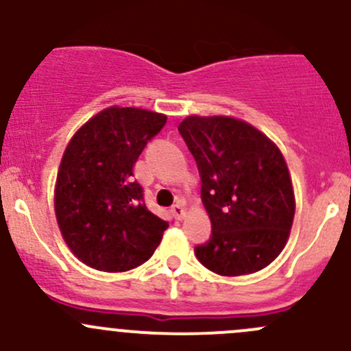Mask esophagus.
Returning <instances> with one entry per match:
<instances>
[{"label":"esophagus","instance_id":"obj_1","mask_svg":"<svg viewBox=\"0 0 351 351\" xmlns=\"http://www.w3.org/2000/svg\"><path fill=\"white\" fill-rule=\"evenodd\" d=\"M171 214L175 219H182L183 215H185V205L182 204V202H178V204H175L171 207Z\"/></svg>","mask_w":351,"mask_h":351}]
</instances>
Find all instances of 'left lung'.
Here are the masks:
<instances>
[{
	"mask_svg": "<svg viewBox=\"0 0 351 351\" xmlns=\"http://www.w3.org/2000/svg\"><path fill=\"white\" fill-rule=\"evenodd\" d=\"M178 132L195 158L212 222L208 241L195 246L198 261L224 277L268 267L284 250L295 214L278 147L231 117H186Z\"/></svg>",
	"mask_w": 351,
	"mask_h": 351,
	"instance_id": "8db88e82",
	"label": "left lung"
}]
</instances>
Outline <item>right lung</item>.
<instances>
[{
    "label": "right lung",
    "instance_id": "right-lung-1",
    "mask_svg": "<svg viewBox=\"0 0 351 351\" xmlns=\"http://www.w3.org/2000/svg\"><path fill=\"white\" fill-rule=\"evenodd\" d=\"M166 117L112 107L88 120L67 144L56 183L62 238L88 267L127 271L149 260L168 222L144 202L134 162Z\"/></svg>",
    "mask_w": 351,
    "mask_h": 351
}]
</instances>
